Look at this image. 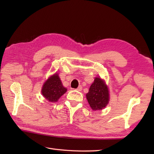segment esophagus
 I'll return each mask as SVG.
<instances>
[{
	"label": "esophagus",
	"mask_w": 154,
	"mask_h": 154,
	"mask_svg": "<svg viewBox=\"0 0 154 154\" xmlns=\"http://www.w3.org/2000/svg\"><path fill=\"white\" fill-rule=\"evenodd\" d=\"M82 89H83V88H82V86H79V87H78V88H77V89H76V90L77 91H81V90H82Z\"/></svg>",
	"instance_id": "1"
}]
</instances>
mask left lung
Masks as SVG:
<instances>
[{"label": "left lung", "instance_id": "8db88e82", "mask_svg": "<svg viewBox=\"0 0 154 154\" xmlns=\"http://www.w3.org/2000/svg\"><path fill=\"white\" fill-rule=\"evenodd\" d=\"M86 97L93 110H100L105 108L109 101V92L104 81L100 77H96Z\"/></svg>", "mask_w": 154, "mask_h": 154}]
</instances>
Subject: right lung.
<instances>
[{"label": "right lung", "instance_id": "add662e5", "mask_svg": "<svg viewBox=\"0 0 154 154\" xmlns=\"http://www.w3.org/2000/svg\"><path fill=\"white\" fill-rule=\"evenodd\" d=\"M66 91L67 89L62 85L59 75L55 73L49 77L44 83L42 89V94L48 101L55 103L57 102Z\"/></svg>", "mask_w": 154, "mask_h": 154}]
</instances>
